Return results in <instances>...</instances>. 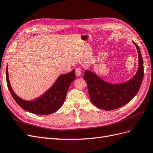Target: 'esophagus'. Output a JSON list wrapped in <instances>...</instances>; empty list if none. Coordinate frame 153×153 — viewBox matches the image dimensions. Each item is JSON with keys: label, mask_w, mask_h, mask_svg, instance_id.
I'll list each match as a JSON object with an SVG mask.
<instances>
[{"label": "esophagus", "mask_w": 153, "mask_h": 153, "mask_svg": "<svg viewBox=\"0 0 153 153\" xmlns=\"http://www.w3.org/2000/svg\"><path fill=\"white\" fill-rule=\"evenodd\" d=\"M75 73H76V75L77 76H80L81 75H82V70H81V69L80 68H76V69H75Z\"/></svg>", "instance_id": "obj_1"}]
</instances>
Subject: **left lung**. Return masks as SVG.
<instances>
[{
  "label": "left lung",
  "instance_id": "8db88e82",
  "mask_svg": "<svg viewBox=\"0 0 153 153\" xmlns=\"http://www.w3.org/2000/svg\"><path fill=\"white\" fill-rule=\"evenodd\" d=\"M133 43L137 49L138 68L131 80L121 84H111L91 71L84 72V79L87 83L90 100L98 108L112 110L122 107L130 101L139 90L143 77V62L139 47L134 41Z\"/></svg>",
  "mask_w": 153,
  "mask_h": 153
}]
</instances>
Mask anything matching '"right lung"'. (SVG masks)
I'll list each match as a JSON object with an SVG mask.
<instances>
[{"label": "right lung", "instance_id": "obj_1", "mask_svg": "<svg viewBox=\"0 0 153 153\" xmlns=\"http://www.w3.org/2000/svg\"><path fill=\"white\" fill-rule=\"evenodd\" d=\"M75 78V70L60 75L53 85L42 96L34 100L25 101L19 98L13 91L9 80L7 66L6 68L7 85L13 99L24 110L38 115L53 114L61 108L65 100L71 83Z\"/></svg>", "mask_w": 153, "mask_h": 153}]
</instances>
